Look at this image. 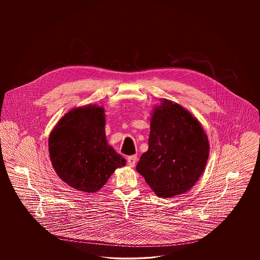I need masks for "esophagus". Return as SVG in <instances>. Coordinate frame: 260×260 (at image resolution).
<instances>
[{"label": "esophagus", "instance_id": "34e87169", "mask_svg": "<svg viewBox=\"0 0 260 260\" xmlns=\"http://www.w3.org/2000/svg\"><path fill=\"white\" fill-rule=\"evenodd\" d=\"M136 161H137V157H136V155L129 156V157L127 158V165H128L131 168H134L135 165H136Z\"/></svg>", "mask_w": 260, "mask_h": 260}]
</instances>
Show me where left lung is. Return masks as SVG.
Here are the masks:
<instances>
[{"instance_id": "1", "label": "left lung", "mask_w": 260, "mask_h": 260, "mask_svg": "<svg viewBox=\"0 0 260 260\" xmlns=\"http://www.w3.org/2000/svg\"><path fill=\"white\" fill-rule=\"evenodd\" d=\"M148 144L136 171L161 198L189 191L204 173L210 155L208 136L197 118L168 99L154 107Z\"/></svg>"}]
</instances>
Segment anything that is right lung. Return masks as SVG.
<instances>
[{"label": "right lung", "instance_id": "add662e5", "mask_svg": "<svg viewBox=\"0 0 260 260\" xmlns=\"http://www.w3.org/2000/svg\"><path fill=\"white\" fill-rule=\"evenodd\" d=\"M105 111L96 104L71 109L49 137L51 165L67 185L94 193L107 182L125 159L108 145Z\"/></svg>", "mask_w": 260, "mask_h": 260}]
</instances>
